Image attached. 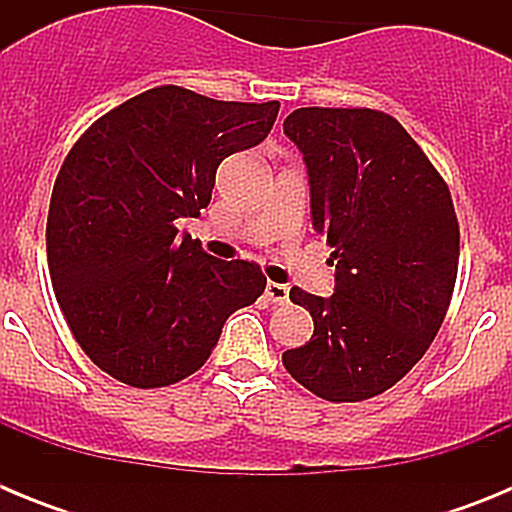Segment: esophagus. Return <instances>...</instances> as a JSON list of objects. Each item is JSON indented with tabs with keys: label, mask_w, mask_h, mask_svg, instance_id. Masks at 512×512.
Here are the masks:
<instances>
[{
	"label": "esophagus",
	"mask_w": 512,
	"mask_h": 512,
	"mask_svg": "<svg viewBox=\"0 0 512 512\" xmlns=\"http://www.w3.org/2000/svg\"><path fill=\"white\" fill-rule=\"evenodd\" d=\"M266 300L274 305H284L289 300V287L279 282H266Z\"/></svg>",
	"instance_id": "obj_1"
}]
</instances>
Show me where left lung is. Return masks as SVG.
<instances>
[{
    "mask_svg": "<svg viewBox=\"0 0 512 512\" xmlns=\"http://www.w3.org/2000/svg\"><path fill=\"white\" fill-rule=\"evenodd\" d=\"M310 174L312 225L328 235L336 292L289 289L310 341L282 364L312 395L361 402L423 359L459 269V220L431 158L387 112L300 107L284 120Z\"/></svg>",
    "mask_w": 512,
    "mask_h": 512,
    "instance_id": "left-lung-1",
    "label": "left lung"
}]
</instances>
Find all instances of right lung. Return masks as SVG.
<instances>
[{"mask_svg":"<svg viewBox=\"0 0 512 512\" xmlns=\"http://www.w3.org/2000/svg\"><path fill=\"white\" fill-rule=\"evenodd\" d=\"M279 102L148 89L94 120L56 176L48 269L76 343L117 382L153 390L210 359L225 320L264 295L253 261L215 259L176 220L210 205L215 171L259 146Z\"/></svg>","mask_w":512,"mask_h":512,"instance_id":"1","label":"right lung"}]
</instances>
